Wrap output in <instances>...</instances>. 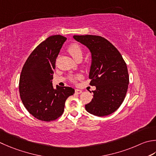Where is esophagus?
<instances>
[{
    "label": "esophagus",
    "instance_id": "1",
    "mask_svg": "<svg viewBox=\"0 0 156 156\" xmlns=\"http://www.w3.org/2000/svg\"><path fill=\"white\" fill-rule=\"evenodd\" d=\"M82 91L80 89H75V93L76 94H80V93H82Z\"/></svg>",
    "mask_w": 156,
    "mask_h": 156
}]
</instances>
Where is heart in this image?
Returning a JSON list of instances; mask_svg holds the SVG:
<instances>
[{
    "label": "heart",
    "mask_w": 156,
    "mask_h": 156,
    "mask_svg": "<svg viewBox=\"0 0 156 156\" xmlns=\"http://www.w3.org/2000/svg\"><path fill=\"white\" fill-rule=\"evenodd\" d=\"M68 51L69 54L71 55L76 60L78 59L79 57H82V48L80 45L76 43V42H73V43H71L69 45ZM80 78V76H72V77H70V80L73 82H76Z\"/></svg>",
    "instance_id": "heart-1"
}]
</instances>
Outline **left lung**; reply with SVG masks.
<instances>
[{
    "instance_id": "8db88e82",
    "label": "left lung",
    "mask_w": 156,
    "mask_h": 156,
    "mask_svg": "<svg viewBox=\"0 0 156 156\" xmlns=\"http://www.w3.org/2000/svg\"><path fill=\"white\" fill-rule=\"evenodd\" d=\"M89 48L92 55L90 85L95 86L93 99L85 105L86 110L97 116L114 113L124 101L129 83L127 66L120 52L100 36H74Z\"/></svg>"
}]
</instances>
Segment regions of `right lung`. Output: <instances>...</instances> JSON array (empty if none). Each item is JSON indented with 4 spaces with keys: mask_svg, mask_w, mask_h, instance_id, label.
Segmentation results:
<instances>
[{
    "mask_svg": "<svg viewBox=\"0 0 156 156\" xmlns=\"http://www.w3.org/2000/svg\"><path fill=\"white\" fill-rule=\"evenodd\" d=\"M66 38L62 35L48 37L35 48L21 70L19 90L23 105L40 120L51 122L63 114L66 99L74 94L69 87H57L52 80L56 59Z\"/></svg>",
    "mask_w": 156,
    "mask_h": 156,
    "instance_id": "right-lung-1",
    "label": "right lung"
}]
</instances>
